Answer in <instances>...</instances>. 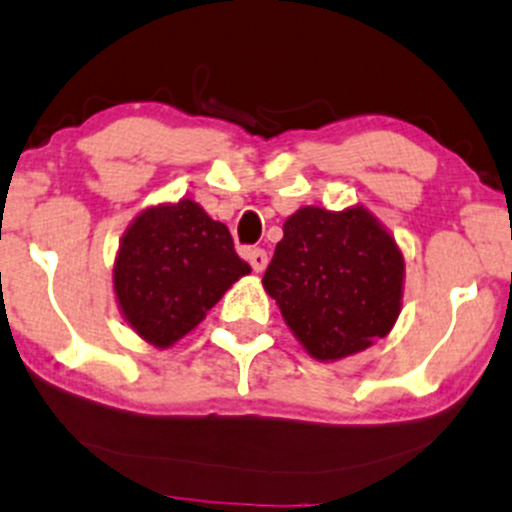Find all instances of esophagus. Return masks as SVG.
<instances>
[{
	"label": "esophagus",
	"mask_w": 512,
	"mask_h": 512,
	"mask_svg": "<svg viewBox=\"0 0 512 512\" xmlns=\"http://www.w3.org/2000/svg\"><path fill=\"white\" fill-rule=\"evenodd\" d=\"M246 258H249L251 268H254L256 273L266 271V266H268V254H266V251H263V249H249V251H246Z\"/></svg>",
	"instance_id": "esophagus-1"
}]
</instances>
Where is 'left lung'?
<instances>
[{"label":"left lung","mask_w":512,"mask_h":512,"mask_svg":"<svg viewBox=\"0 0 512 512\" xmlns=\"http://www.w3.org/2000/svg\"><path fill=\"white\" fill-rule=\"evenodd\" d=\"M403 285V251L364 205L295 210L263 273V290L317 361H339L386 337L403 307Z\"/></svg>","instance_id":"obj_1"}]
</instances>
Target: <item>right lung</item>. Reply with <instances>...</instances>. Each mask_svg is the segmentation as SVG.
Returning <instances> with one entry per match:
<instances>
[{
	"label": "right lung",
	"instance_id": "add662e5",
	"mask_svg": "<svg viewBox=\"0 0 512 512\" xmlns=\"http://www.w3.org/2000/svg\"><path fill=\"white\" fill-rule=\"evenodd\" d=\"M249 273L229 229L185 197L136 214L119 241L112 283L126 324L146 344L170 349Z\"/></svg>",
	"mask_w": 512,
	"mask_h": 512
}]
</instances>
